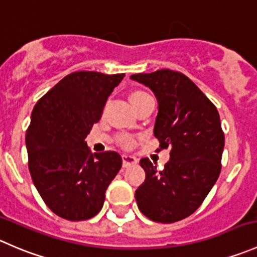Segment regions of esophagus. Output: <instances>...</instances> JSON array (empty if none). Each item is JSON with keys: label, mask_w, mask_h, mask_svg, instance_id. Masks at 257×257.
Here are the masks:
<instances>
[{"label": "esophagus", "mask_w": 257, "mask_h": 257, "mask_svg": "<svg viewBox=\"0 0 257 257\" xmlns=\"http://www.w3.org/2000/svg\"><path fill=\"white\" fill-rule=\"evenodd\" d=\"M137 161H139V160H137V157H135L134 155H128V154L122 155V162L125 167L137 164Z\"/></svg>", "instance_id": "esophagus-1"}]
</instances>
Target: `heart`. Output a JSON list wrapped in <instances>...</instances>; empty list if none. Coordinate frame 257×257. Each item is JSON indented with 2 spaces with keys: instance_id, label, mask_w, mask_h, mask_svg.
<instances>
[{
  "instance_id": "b5f03b06",
  "label": "heart",
  "mask_w": 257,
  "mask_h": 257,
  "mask_svg": "<svg viewBox=\"0 0 257 257\" xmlns=\"http://www.w3.org/2000/svg\"><path fill=\"white\" fill-rule=\"evenodd\" d=\"M144 96H147V93L144 92V91H135V92H132L131 96H130V100H131V102H134V101L139 100V98L144 97ZM121 142H122L123 145H126V146H131V145L134 144V140L128 136H123L122 139H121Z\"/></svg>"
}]
</instances>
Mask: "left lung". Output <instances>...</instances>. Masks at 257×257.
I'll return each instance as SVG.
<instances>
[{"label": "left lung", "mask_w": 257, "mask_h": 257, "mask_svg": "<svg viewBox=\"0 0 257 257\" xmlns=\"http://www.w3.org/2000/svg\"><path fill=\"white\" fill-rule=\"evenodd\" d=\"M130 78L154 92V135L160 149H171L162 170L140 160L146 179L135 192L137 206L156 222L182 220L199 209L220 175L225 136L217 108L184 73L166 68Z\"/></svg>", "instance_id": "left-lung-1"}]
</instances>
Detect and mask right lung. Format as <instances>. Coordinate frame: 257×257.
<instances>
[{
    "instance_id": "1",
    "label": "right lung",
    "mask_w": 257,
    "mask_h": 257,
    "mask_svg": "<svg viewBox=\"0 0 257 257\" xmlns=\"http://www.w3.org/2000/svg\"><path fill=\"white\" fill-rule=\"evenodd\" d=\"M123 76L73 72L34 107L26 132L30 174L45 204L60 217L82 221L97 215L122 166L120 154L92 155L85 139Z\"/></svg>"
}]
</instances>
